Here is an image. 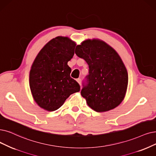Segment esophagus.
Here are the masks:
<instances>
[{
    "label": "esophagus",
    "mask_w": 156,
    "mask_h": 156,
    "mask_svg": "<svg viewBox=\"0 0 156 156\" xmlns=\"http://www.w3.org/2000/svg\"><path fill=\"white\" fill-rule=\"evenodd\" d=\"M77 82L79 84V85H81V80H80V79H77Z\"/></svg>",
    "instance_id": "esophagus-1"
}]
</instances>
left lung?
<instances>
[{"instance_id":"obj_1","label":"left lung","mask_w":156,"mask_h":156,"mask_svg":"<svg viewBox=\"0 0 156 156\" xmlns=\"http://www.w3.org/2000/svg\"><path fill=\"white\" fill-rule=\"evenodd\" d=\"M76 55L89 66L86 84L80 91L89 106L97 112L108 111L125 97L128 73L115 50L99 39H88L76 48Z\"/></svg>"}]
</instances>
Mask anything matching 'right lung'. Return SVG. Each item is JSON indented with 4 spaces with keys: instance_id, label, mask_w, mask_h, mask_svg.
Returning a JSON list of instances; mask_svg holds the SVG:
<instances>
[{
    "instance_id": "right-lung-1",
    "label": "right lung",
    "mask_w": 156,
    "mask_h": 156,
    "mask_svg": "<svg viewBox=\"0 0 156 156\" xmlns=\"http://www.w3.org/2000/svg\"><path fill=\"white\" fill-rule=\"evenodd\" d=\"M76 43L68 37L57 36L49 41L36 57L29 73V86L36 103L48 111L63 105L73 93L80 91L70 77L67 65L73 56Z\"/></svg>"
}]
</instances>
